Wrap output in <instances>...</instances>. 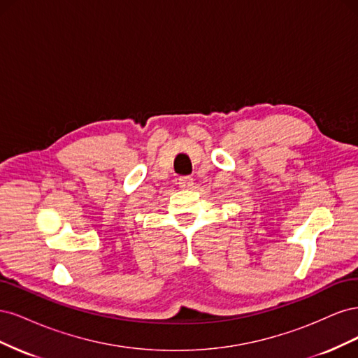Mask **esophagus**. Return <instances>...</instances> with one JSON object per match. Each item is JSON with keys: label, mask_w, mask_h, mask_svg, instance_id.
I'll return each instance as SVG.
<instances>
[{"label": "esophagus", "mask_w": 358, "mask_h": 358, "mask_svg": "<svg viewBox=\"0 0 358 358\" xmlns=\"http://www.w3.org/2000/svg\"><path fill=\"white\" fill-rule=\"evenodd\" d=\"M178 183L182 189H189L194 185V179L189 176H182V178H179Z\"/></svg>", "instance_id": "34e87169"}]
</instances>
